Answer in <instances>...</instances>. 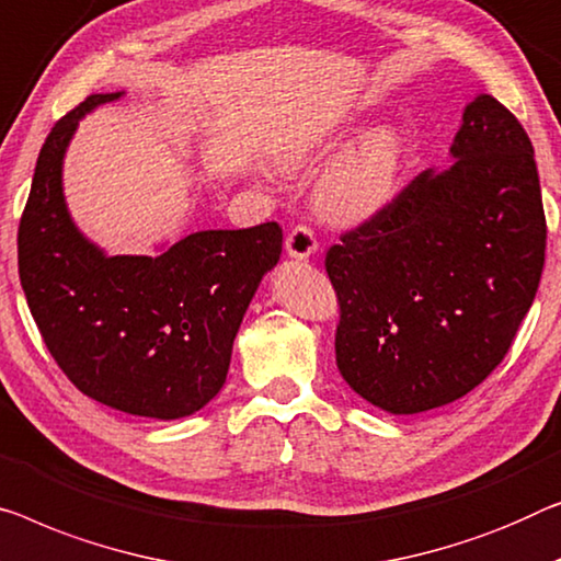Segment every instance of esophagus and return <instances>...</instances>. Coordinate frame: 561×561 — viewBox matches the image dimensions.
Here are the masks:
<instances>
[{
	"label": "esophagus",
	"mask_w": 561,
	"mask_h": 561,
	"mask_svg": "<svg viewBox=\"0 0 561 561\" xmlns=\"http://www.w3.org/2000/svg\"><path fill=\"white\" fill-rule=\"evenodd\" d=\"M284 249H287L289 256L295 259H307L317 252V239L314 231L305 227V224H297L295 229L287 233V241H284Z\"/></svg>",
	"instance_id": "1"
}]
</instances>
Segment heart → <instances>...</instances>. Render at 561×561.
Listing matches in <instances>:
<instances>
[{
    "instance_id": "heart-1",
    "label": "heart",
    "mask_w": 561,
    "mask_h": 561,
    "mask_svg": "<svg viewBox=\"0 0 561 561\" xmlns=\"http://www.w3.org/2000/svg\"><path fill=\"white\" fill-rule=\"evenodd\" d=\"M337 146V140H330V144L295 150L284 165L297 173ZM400 171H403V148L396 130L378 128L328 163L314 183V204L332 221H367L396 198Z\"/></svg>"
}]
</instances>
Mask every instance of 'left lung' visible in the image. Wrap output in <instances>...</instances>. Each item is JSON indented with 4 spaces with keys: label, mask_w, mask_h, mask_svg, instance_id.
Returning a JSON list of instances; mask_svg holds the SVG:
<instances>
[{
    "label": "left lung",
    "mask_w": 561,
    "mask_h": 561,
    "mask_svg": "<svg viewBox=\"0 0 561 561\" xmlns=\"http://www.w3.org/2000/svg\"><path fill=\"white\" fill-rule=\"evenodd\" d=\"M450 156L448 171L415 175L324 256L342 378L396 415L481 386L512 347L545 270L539 173L514 113L476 98Z\"/></svg>",
    "instance_id": "obj_1"
}]
</instances>
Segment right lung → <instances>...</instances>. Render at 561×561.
I'll list each match as a JSON object with an SVG mask.
<instances>
[{"instance_id":"obj_1","label":"right lung","mask_w":561,"mask_h":561,"mask_svg":"<svg viewBox=\"0 0 561 561\" xmlns=\"http://www.w3.org/2000/svg\"><path fill=\"white\" fill-rule=\"evenodd\" d=\"M123 93L82 100L39 150L20 219V282L70 382L115 411L173 421L224 388L259 282L282 254L277 221L196 231L158 256H107L75 227L62 158L80 118Z\"/></svg>"}]
</instances>
